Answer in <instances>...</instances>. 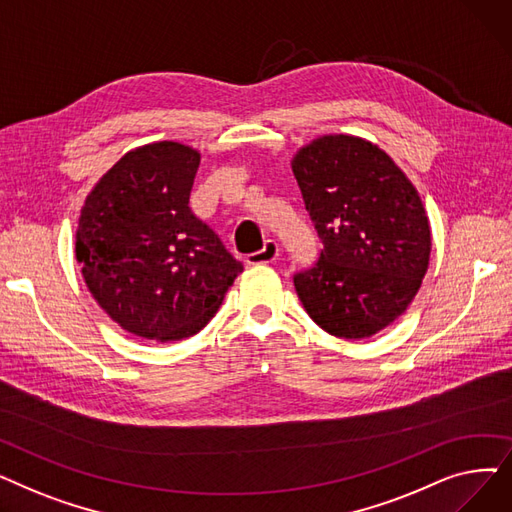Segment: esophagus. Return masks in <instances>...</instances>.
Wrapping results in <instances>:
<instances>
[{
    "label": "esophagus",
    "instance_id": "34e87169",
    "mask_svg": "<svg viewBox=\"0 0 512 512\" xmlns=\"http://www.w3.org/2000/svg\"><path fill=\"white\" fill-rule=\"evenodd\" d=\"M280 249L276 245V240H265V245L261 251H255L251 255H247V263L249 265H261V263H272L276 261Z\"/></svg>",
    "mask_w": 512,
    "mask_h": 512
}]
</instances>
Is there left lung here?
<instances>
[{
	"label": "left lung",
	"instance_id": "8db88e82",
	"mask_svg": "<svg viewBox=\"0 0 512 512\" xmlns=\"http://www.w3.org/2000/svg\"><path fill=\"white\" fill-rule=\"evenodd\" d=\"M321 240L294 288L315 324L336 338L378 334L421 288L432 232L417 188L392 157L351 134H324L292 157Z\"/></svg>",
	"mask_w": 512,
	"mask_h": 512
}]
</instances>
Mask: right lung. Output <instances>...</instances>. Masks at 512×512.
<instances>
[{
  "label": "right lung",
  "mask_w": 512,
  "mask_h": 512,
  "mask_svg": "<svg viewBox=\"0 0 512 512\" xmlns=\"http://www.w3.org/2000/svg\"><path fill=\"white\" fill-rule=\"evenodd\" d=\"M201 155L159 141L128 151L80 209L76 261L99 307L147 340L195 336L242 272L188 207Z\"/></svg>",
  "instance_id": "right-lung-1"
}]
</instances>
